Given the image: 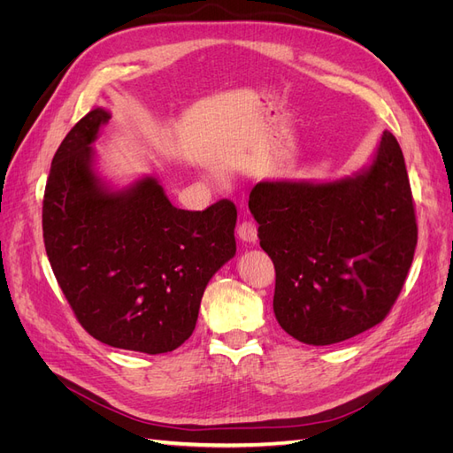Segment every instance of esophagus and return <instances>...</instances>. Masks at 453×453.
<instances>
[{
	"mask_svg": "<svg viewBox=\"0 0 453 453\" xmlns=\"http://www.w3.org/2000/svg\"><path fill=\"white\" fill-rule=\"evenodd\" d=\"M238 238L242 242H248V243H255L257 242V225L253 221H243L238 226Z\"/></svg>",
	"mask_w": 453,
	"mask_h": 453,
	"instance_id": "34e87169",
	"label": "esophagus"
}]
</instances>
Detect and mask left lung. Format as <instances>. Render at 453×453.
<instances>
[{
	"label": "left lung",
	"mask_w": 453,
	"mask_h": 453,
	"mask_svg": "<svg viewBox=\"0 0 453 453\" xmlns=\"http://www.w3.org/2000/svg\"><path fill=\"white\" fill-rule=\"evenodd\" d=\"M250 211L276 268L273 313L287 334L331 346L389 313L418 243L406 164L391 132L351 175L258 181Z\"/></svg>",
	"instance_id": "1"
}]
</instances>
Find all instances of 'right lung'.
<instances>
[{"label":"right lung","mask_w":453,"mask_h":453,"mask_svg":"<svg viewBox=\"0 0 453 453\" xmlns=\"http://www.w3.org/2000/svg\"><path fill=\"white\" fill-rule=\"evenodd\" d=\"M111 113L94 107L65 135L50 164L43 238L54 276L96 340L147 355L193 334L215 272L236 255V208L172 205L155 175L117 187L92 149Z\"/></svg>","instance_id":"obj_1"}]
</instances>
